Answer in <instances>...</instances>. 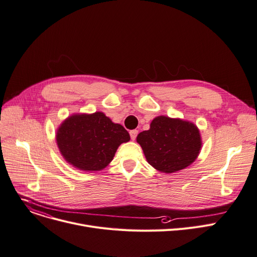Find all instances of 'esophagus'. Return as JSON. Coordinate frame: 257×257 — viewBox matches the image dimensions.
<instances>
[{
    "mask_svg": "<svg viewBox=\"0 0 257 257\" xmlns=\"http://www.w3.org/2000/svg\"><path fill=\"white\" fill-rule=\"evenodd\" d=\"M138 134H139V131L136 130V129L131 130V131H130V138H131V140L134 141V140L136 139V136H138Z\"/></svg>",
    "mask_w": 257,
    "mask_h": 257,
    "instance_id": "1",
    "label": "esophagus"
}]
</instances>
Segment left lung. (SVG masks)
Segmentation results:
<instances>
[{
  "label": "left lung",
  "instance_id": "8db88e82",
  "mask_svg": "<svg viewBox=\"0 0 257 257\" xmlns=\"http://www.w3.org/2000/svg\"><path fill=\"white\" fill-rule=\"evenodd\" d=\"M136 141L148 162L166 174L189 166L201 148L199 131L194 124L164 115L154 118L150 129L141 132Z\"/></svg>",
  "mask_w": 257,
  "mask_h": 257
}]
</instances>
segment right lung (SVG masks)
<instances>
[{"label": "right lung", "instance_id": "obj_1", "mask_svg": "<svg viewBox=\"0 0 257 257\" xmlns=\"http://www.w3.org/2000/svg\"><path fill=\"white\" fill-rule=\"evenodd\" d=\"M129 141L128 131L112 123L103 112L71 115L57 132L63 157L84 172L103 169L112 160L118 146Z\"/></svg>", "mask_w": 257, "mask_h": 257}]
</instances>
